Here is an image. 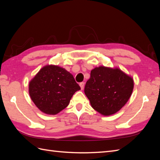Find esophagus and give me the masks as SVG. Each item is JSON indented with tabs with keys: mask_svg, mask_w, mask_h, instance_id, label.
<instances>
[{
	"mask_svg": "<svg viewBox=\"0 0 160 160\" xmlns=\"http://www.w3.org/2000/svg\"><path fill=\"white\" fill-rule=\"evenodd\" d=\"M80 87L81 90H82L84 89V82H80Z\"/></svg>",
	"mask_w": 160,
	"mask_h": 160,
	"instance_id": "obj_1",
	"label": "esophagus"
}]
</instances>
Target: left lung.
Listing matches in <instances>:
<instances>
[{"instance_id":"left-lung-1","label":"left lung","mask_w":160,"mask_h":160,"mask_svg":"<svg viewBox=\"0 0 160 160\" xmlns=\"http://www.w3.org/2000/svg\"><path fill=\"white\" fill-rule=\"evenodd\" d=\"M133 87V78L120 68L100 66L91 71L84 93L94 110L108 116L127 104Z\"/></svg>"}]
</instances>
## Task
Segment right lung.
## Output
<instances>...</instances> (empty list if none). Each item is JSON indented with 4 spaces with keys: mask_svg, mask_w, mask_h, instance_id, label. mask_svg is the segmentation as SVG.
I'll return each instance as SVG.
<instances>
[{
    "mask_svg": "<svg viewBox=\"0 0 160 160\" xmlns=\"http://www.w3.org/2000/svg\"><path fill=\"white\" fill-rule=\"evenodd\" d=\"M80 87L65 69L47 64L29 81V94L42 113L56 115L69 105L73 95Z\"/></svg>",
    "mask_w": 160,
    "mask_h": 160,
    "instance_id": "add662e5",
    "label": "right lung"
}]
</instances>
